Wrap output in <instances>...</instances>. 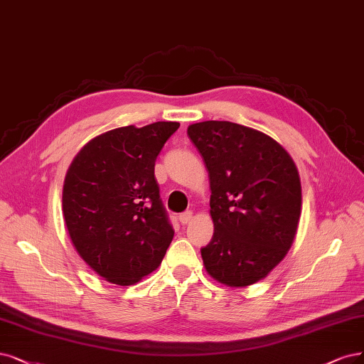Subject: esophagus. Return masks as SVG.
Segmentation results:
<instances>
[{
  "instance_id": "34e87169",
  "label": "esophagus",
  "mask_w": 364,
  "mask_h": 364,
  "mask_svg": "<svg viewBox=\"0 0 364 364\" xmlns=\"http://www.w3.org/2000/svg\"><path fill=\"white\" fill-rule=\"evenodd\" d=\"M179 221L181 224H190L193 221V212L191 210L183 212V214L179 215Z\"/></svg>"
}]
</instances>
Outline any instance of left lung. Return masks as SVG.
<instances>
[{
  "label": "left lung",
  "instance_id": "8db88e82",
  "mask_svg": "<svg viewBox=\"0 0 364 364\" xmlns=\"http://www.w3.org/2000/svg\"><path fill=\"white\" fill-rule=\"evenodd\" d=\"M209 173L212 279L229 287L263 280L289 252L301 215V181L287 150L257 129L225 120L188 127Z\"/></svg>",
  "mask_w": 364,
  "mask_h": 364
}]
</instances>
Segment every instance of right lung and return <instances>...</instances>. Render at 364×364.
<instances>
[{
    "instance_id": "obj_1",
    "label": "right lung",
    "mask_w": 364,
    "mask_h": 364,
    "mask_svg": "<svg viewBox=\"0 0 364 364\" xmlns=\"http://www.w3.org/2000/svg\"><path fill=\"white\" fill-rule=\"evenodd\" d=\"M178 122L107 131L68 168L63 217L81 259L112 284L131 286L155 271L174 230L159 198L155 161Z\"/></svg>"
}]
</instances>
